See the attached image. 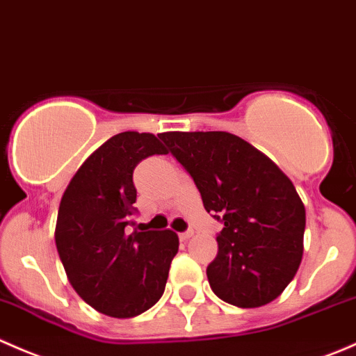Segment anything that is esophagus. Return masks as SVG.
Listing matches in <instances>:
<instances>
[{"label":"esophagus","instance_id":"esophagus-1","mask_svg":"<svg viewBox=\"0 0 356 356\" xmlns=\"http://www.w3.org/2000/svg\"><path fill=\"white\" fill-rule=\"evenodd\" d=\"M190 237H193L192 230H186V232H183V234H179V238H181V241H188Z\"/></svg>","mask_w":356,"mask_h":356}]
</instances>
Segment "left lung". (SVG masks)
Masks as SVG:
<instances>
[{
    "instance_id": "obj_1",
    "label": "left lung",
    "mask_w": 356,
    "mask_h": 356,
    "mask_svg": "<svg viewBox=\"0 0 356 356\" xmlns=\"http://www.w3.org/2000/svg\"><path fill=\"white\" fill-rule=\"evenodd\" d=\"M195 181L207 213L220 214L218 254L207 266L213 293L238 308L284 293L302 258L305 204L268 156L227 131L161 133Z\"/></svg>"
}]
</instances>
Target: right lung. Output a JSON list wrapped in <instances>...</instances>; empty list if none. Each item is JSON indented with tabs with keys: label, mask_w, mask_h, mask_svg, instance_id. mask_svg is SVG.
<instances>
[{
	"label": "right lung",
	"mask_w": 356,
	"mask_h": 356,
	"mask_svg": "<svg viewBox=\"0 0 356 356\" xmlns=\"http://www.w3.org/2000/svg\"><path fill=\"white\" fill-rule=\"evenodd\" d=\"M154 154L166 149L152 133L114 135L81 164L60 200L55 244L67 279L84 302L114 318L159 301L178 252L175 232H129L133 170Z\"/></svg>",
	"instance_id": "obj_1"
}]
</instances>
